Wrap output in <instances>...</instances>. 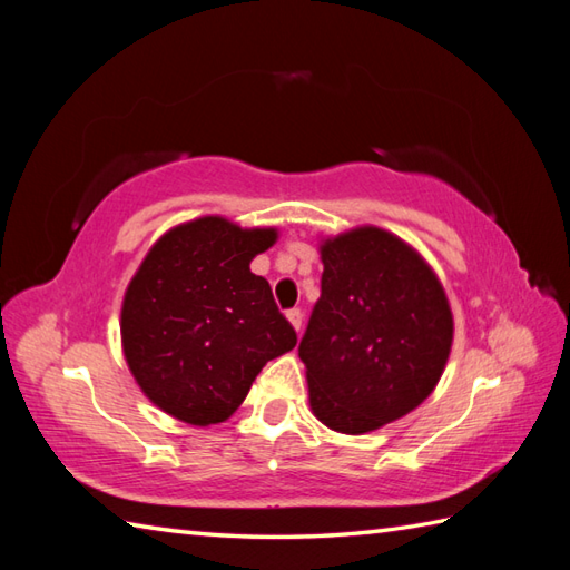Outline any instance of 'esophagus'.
Masks as SVG:
<instances>
[{
    "label": "esophagus",
    "mask_w": 570,
    "mask_h": 570,
    "mask_svg": "<svg viewBox=\"0 0 570 570\" xmlns=\"http://www.w3.org/2000/svg\"><path fill=\"white\" fill-rule=\"evenodd\" d=\"M286 318H288V323L294 325L296 333L301 331V325H304V313H301V308H292V311H288Z\"/></svg>",
    "instance_id": "34e87169"
}]
</instances>
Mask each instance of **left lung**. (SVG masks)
Here are the masks:
<instances>
[{
	"label": "left lung",
	"instance_id": "1",
	"mask_svg": "<svg viewBox=\"0 0 570 570\" xmlns=\"http://www.w3.org/2000/svg\"><path fill=\"white\" fill-rule=\"evenodd\" d=\"M321 259V298L298 343L311 409L333 431L367 433L439 384L451 306L431 266L380 227L325 239Z\"/></svg>",
	"mask_w": 570,
	"mask_h": 570
}]
</instances>
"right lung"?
<instances>
[{
  "instance_id": "1",
  "label": "right lung",
  "mask_w": 570,
  "mask_h": 570,
  "mask_svg": "<svg viewBox=\"0 0 570 570\" xmlns=\"http://www.w3.org/2000/svg\"><path fill=\"white\" fill-rule=\"evenodd\" d=\"M276 229L225 217L178 225L156 242L122 304L127 365L151 402L193 426L233 416L266 362L296 345L272 286L249 262Z\"/></svg>"
}]
</instances>
